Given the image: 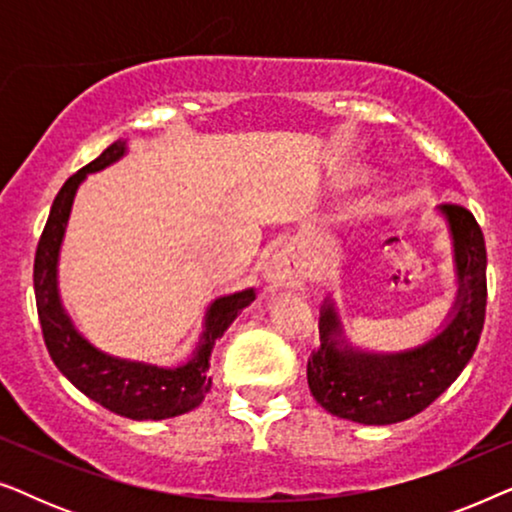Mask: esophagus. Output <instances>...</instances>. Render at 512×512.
Returning a JSON list of instances; mask_svg holds the SVG:
<instances>
[{
	"instance_id": "obj_1",
	"label": "esophagus",
	"mask_w": 512,
	"mask_h": 512,
	"mask_svg": "<svg viewBox=\"0 0 512 512\" xmlns=\"http://www.w3.org/2000/svg\"><path fill=\"white\" fill-rule=\"evenodd\" d=\"M268 277L270 289H300L305 284V265L300 261L298 254H293L291 249L277 251L268 263Z\"/></svg>"
}]
</instances>
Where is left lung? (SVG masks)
Listing matches in <instances>:
<instances>
[{
    "label": "left lung",
    "mask_w": 512,
    "mask_h": 512,
    "mask_svg": "<svg viewBox=\"0 0 512 512\" xmlns=\"http://www.w3.org/2000/svg\"><path fill=\"white\" fill-rule=\"evenodd\" d=\"M454 242L457 300L436 338L396 354L354 349L342 338L333 303L319 319L321 347L307 359V384L321 408L359 424H396L415 417L457 380L478 347L487 310V249L464 205H440Z\"/></svg>",
    "instance_id": "obj_1"
}]
</instances>
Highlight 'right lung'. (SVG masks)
<instances>
[{
	"label": "right lung",
	"instance_id": "add662e5",
	"mask_svg": "<svg viewBox=\"0 0 512 512\" xmlns=\"http://www.w3.org/2000/svg\"><path fill=\"white\" fill-rule=\"evenodd\" d=\"M123 153L125 142L118 139L93 163L72 174L60 188V193L55 195L44 233L39 237L37 256H34V296H37V312L48 354L76 389L121 417L167 419L184 415L205 401L207 391L212 387V377L207 375V370L216 340L228 331V326L244 307L254 303L256 291L244 289L233 296L214 300L207 310L200 345L195 347L191 361L177 368H158L151 363L118 359V356L100 352L86 338H81L60 303V244L65 237L76 188L86 179V174L104 170L107 165L116 163Z\"/></svg>",
	"mask_w": 512,
	"mask_h": 512
}]
</instances>
